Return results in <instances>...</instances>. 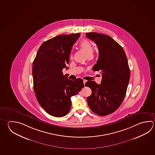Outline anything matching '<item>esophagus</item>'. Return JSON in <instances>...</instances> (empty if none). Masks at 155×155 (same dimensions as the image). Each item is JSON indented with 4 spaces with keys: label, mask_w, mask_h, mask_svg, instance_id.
<instances>
[{
    "label": "esophagus",
    "mask_w": 155,
    "mask_h": 155,
    "mask_svg": "<svg viewBox=\"0 0 155 155\" xmlns=\"http://www.w3.org/2000/svg\"><path fill=\"white\" fill-rule=\"evenodd\" d=\"M87 82V81L86 80H85V79H83V83H84V85L85 84V83Z\"/></svg>",
    "instance_id": "1"
}]
</instances>
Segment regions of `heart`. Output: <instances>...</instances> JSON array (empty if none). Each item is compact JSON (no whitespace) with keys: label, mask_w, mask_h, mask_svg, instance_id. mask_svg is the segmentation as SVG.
Instances as JSON below:
<instances>
[{"label":"heart","mask_w":155,"mask_h":155,"mask_svg":"<svg viewBox=\"0 0 155 155\" xmlns=\"http://www.w3.org/2000/svg\"><path fill=\"white\" fill-rule=\"evenodd\" d=\"M79 45L84 51L87 56L91 55L93 54V47L89 41L87 39H83L79 43ZM71 58H72V56L71 55Z\"/></svg>","instance_id":"1"}]
</instances>
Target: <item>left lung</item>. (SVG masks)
Here are the masks:
<instances>
[{
    "instance_id": "left-lung-1",
    "label": "left lung",
    "mask_w": 155,
    "mask_h": 155,
    "mask_svg": "<svg viewBox=\"0 0 155 155\" xmlns=\"http://www.w3.org/2000/svg\"><path fill=\"white\" fill-rule=\"evenodd\" d=\"M99 49V58L93 70L100 71L101 83L89 81L85 85L92 93L87 97L91 110L100 116L111 114L120 107L126 95L130 78V70L122 47L109 35L97 32L86 33Z\"/></svg>"
}]
</instances>
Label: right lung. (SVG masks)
<instances>
[{
  "label": "right lung",
  "instance_id": "add662e5",
  "mask_svg": "<svg viewBox=\"0 0 155 155\" xmlns=\"http://www.w3.org/2000/svg\"><path fill=\"white\" fill-rule=\"evenodd\" d=\"M80 33L61 35L44 41L33 63V88L41 107L48 114L64 117L71 106V97L84 86L83 80L68 79L62 71L69 63L73 44Z\"/></svg>",
  "mask_w": 155,
  "mask_h": 155
}]
</instances>
